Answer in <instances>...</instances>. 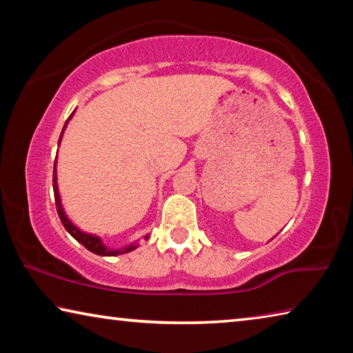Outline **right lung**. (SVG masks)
<instances>
[{
    "label": "right lung",
    "instance_id": "add662e5",
    "mask_svg": "<svg viewBox=\"0 0 353 353\" xmlns=\"http://www.w3.org/2000/svg\"><path fill=\"white\" fill-rule=\"evenodd\" d=\"M73 115V113H71ZM71 118V117H70ZM68 118V119H70ZM67 119V123H68ZM67 123H65V126L62 129V134L65 128H67ZM62 134H61V139H62ZM61 139H59V143H61ZM52 188H54V201H56V208H57V214L59 218H61L62 224L65 229H67L68 234L74 238L76 241H79L83 248L90 250V252L97 254V255H104V256H113V255H119V254H126V252H130V250H134L139 248V241L137 243H132L129 244V246L126 248H121V249H109L105 248L103 241L99 240L98 236L94 235H88V234H83V232H81L79 229H77L76 225H73V223L67 218V214H65L63 208H62V204H61V196H59V190H57V176H56V166H54V172H52ZM148 240V236H145Z\"/></svg>",
    "mask_w": 353,
    "mask_h": 353
}]
</instances>
